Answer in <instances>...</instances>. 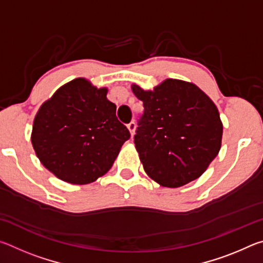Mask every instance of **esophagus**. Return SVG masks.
<instances>
[{
	"label": "esophagus",
	"instance_id": "esophagus-1",
	"mask_svg": "<svg viewBox=\"0 0 263 263\" xmlns=\"http://www.w3.org/2000/svg\"><path fill=\"white\" fill-rule=\"evenodd\" d=\"M127 128H128V131H130L131 136L135 135V130H136V123H135V122H131V123H128V124H127Z\"/></svg>",
	"mask_w": 263,
	"mask_h": 263
}]
</instances>
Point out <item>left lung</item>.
<instances>
[{"label": "left lung", "instance_id": "obj_1", "mask_svg": "<svg viewBox=\"0 0 263 263\" xmlns=\"http://www.w3.org/2000/svg\"><path fill=\"white\" fill-rule=\"evenodd\" d=\"M144 103L136 148L145 172L162 186L177 188L198 179L217 157L222 124L215 103L197 86L167 79L153 91L133 84Z\"/></svg>", "mask_w": 263, "mask_h": 263}]
</instances>
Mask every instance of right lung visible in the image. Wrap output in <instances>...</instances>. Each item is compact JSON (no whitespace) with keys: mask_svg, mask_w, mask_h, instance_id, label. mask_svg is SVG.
<instances>
[{"mask_svg":"<svg viewBox=\"0 0 263 263\" xmlns=\"http://www.w3.org/2000/svg\"><path fill=\"white\" fill-rule=\"evenodd\" d=\"M106 88L75 79L35 115L31 141L44 167L73 184L94 182L109 171L130 131L117 119Z\"/></svg>","mask_w":263,"mask_h":263,"instance_id":"add662e5","label":"right lung"}]
</instances>
